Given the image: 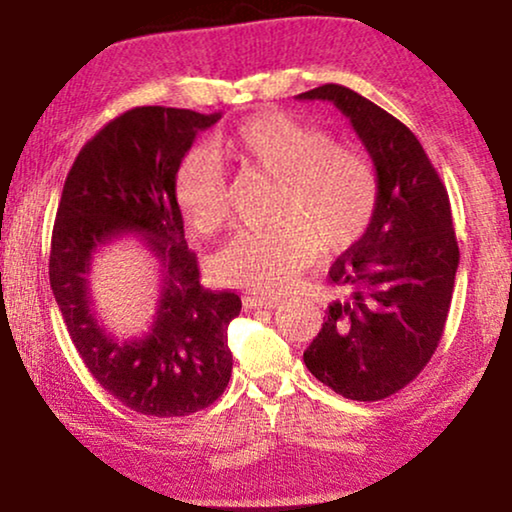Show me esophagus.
<instances>
[{
  "mask_svg": "<svg viewBox=\"0 0 512 512\" xmlns=\"http://www.w3.org/2000/svg\"><path fill=\"white\" fill-rule=\"evenodd\" d=\"M244 305L251 307H263V310H275V307L282 305V298H263V296H247L244 298Z\"/></svg>",
  "mask_w": 512,
  "mask_h": 512,
  "instance_id": "34e87169",
  "label": "esophagus"
}]
</instances>
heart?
<instances>
[{"label":"heart","mask_w":512,"mask_h":512,"mask_svg":"<svg viewBox=\"0 0 512 512\" xmlns=\"http://www.w3.org/2000/svg\"><path fill=\"white\" fill-rule=\"evenodd\" d=\"M212 146L220 158L279 181L275 223H282L233 237L214 258L219 282L282 293L317 247L340 254L368 233L380 205V174L366 151L338 146L331 132L286 111L249 116ZM215 157L193 151L174 172V200L198 233H214L228 214L226 174Z\"/></svg>","instance_id":"obj_1"}]
</instances>
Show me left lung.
I'll return each mask as SVG.
<instances>
[{
    "label": "left lung",
    "mask_w": 512,
    "mask_h": 512,
    "mask_svg": "<svg viewBox=\"0 0 512 512\" xmlns=\"http://www.w3.org/2000/svg\"><path fill=\"white\" fill-rule=\"evenodd\" d=\"M298 100L333 102L375 160L380 205L368 233L328 270L345 296L305 349L310 373L352 401H380L422 373L450 312L459 247L450 198L410 128L338 83Z\"/></svg>",
    "instance_id": "left-lung-1"
}]
</instances>
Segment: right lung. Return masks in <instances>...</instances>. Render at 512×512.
<instances>
[{
  "label": "right lung",
  "mask_w": 512,
  "mask_h": 512,
  "mask_svg": "<svg viewBox=\"0 0 512 512\" xmlns=\"http://www.w3.org/2000/svg\"><path fill=\"white\" fill-rule=\"evenodd\" d=\"M219 118L172 107L125 111L79 151L55 214L48 275L69 338L102 389L142 415L207 408L233 373L228 324L242 300L200 284L174 200V172L195 135ZM128 232L161 263V300L149 334L116 341L94 317L87 275L96 251Z\"/></svg>",
  "instance_id": "right-lung-1"
}]
</instances>
